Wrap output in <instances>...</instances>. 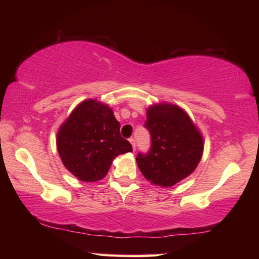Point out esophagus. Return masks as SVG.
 <instances>
[{
	"label": "esophagus",
	"instance_id": "1",
	"mask_svg": "<svg viewBox=\"0 0 259 259\" xmlns=\"http://www.w3.org/2000/svg\"><path fill=\"white\" fill-rule=\"evenodd\" d=\"M129 142L131 143V145H133V148H134V151H135L136 150V140L134 138H130Z\"/></svg>",
	"mask_w": 259,
	"mask_h": 259
}]
</instances>
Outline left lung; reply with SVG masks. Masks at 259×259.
Returning <instances> with one entry per match:
<instances>
[{
    "label": "left lung",
    "mask_w": 259,
    "mask_h": 259,
    "mask_svg": "<svg viewBox=\"0 0 259 259\" xmlns=\"http://www.w3.org/2000/svg\"><path fill=\"white\" fill-rule=\"evenodd\" d=\"M144 126L151 135V147L147 153L139 152L136 161L147 181L170 187L194 171L202 156L203 139L181 107L153 105Z\"/></svg>",
    "instance_id": "obj_1"
}]
</instances>
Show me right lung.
Listing matches in <instances>:
<instances>
[{"instance_id":"add662e5","label":"right lung","mask_w":259,"mask_h":259,"mask_svg":"<svg viewBox=\"0 0 259 259\" xmlns=\"http://www.w3.org/2000/svg\"><path fill=\"white\" fill-rule=\"evenodd\" d=\"M57 148L64 165L82 182L106 176L112 161L133 151L120 134V122L106 105L90 99L82 102L60 126Z\"/></svg>"}]
</instances>
